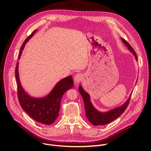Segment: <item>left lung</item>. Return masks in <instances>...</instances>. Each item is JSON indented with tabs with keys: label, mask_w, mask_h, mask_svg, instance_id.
Here are the masks:
<instances>
[{
	"label": "left lung",
	"mask_w": 151,
	"mask_h": 151,
	"mask_svg": "<svg viewBox=\"0 0 151 151\" xmlns=\"http://www.w3.org/2000/svg\"><path fill=\"white\" fill-rule=\"evenodd\" d=\"M36 31L34 30L24 41L19 52V59L26 42ZM15 72L17 85V96L21 107L34 120L47 125L52 124L58 116L63 95L66 91L73 87V81L72 76H69L60 81L51 92L46 97L37 99L28 95L21 86L18 75V62L17 63Z\"/></svg>",
	"instance_id": "1"
}]
</instances>
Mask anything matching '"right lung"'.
<instances>
[{
	"label": "right lung",
	"instance_id": "right-lung-1",
	"mask_svg": "<svg viewBox=\"0 0 151 151\" xmlns=\"http://www.w3.org/2000/svg\"><path fill=\"white\" fill-rule=\"evenodd\" d=\"M124 42L128 47V50L134 54L136 59L137 60V54L134 49L128 43L125 41ZM79 91L83 100L85 109L86 112V116L87 117L88 121L94 125H106L118 118L126 109L128 105L129 101H130V99H128V101L120 107H118V108L113 109L109 112L102 113L98 112L96 109L94 108L91 103L90 102L89 94L86 93L81 88V87H80V89H79Z\"/></svg>",
	"mask_w": 151,
	"mask_h": 151
}]
</instances>
